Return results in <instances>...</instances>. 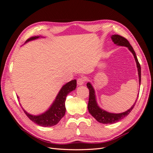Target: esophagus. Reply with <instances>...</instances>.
<instances>
[{
  "label": "esophagus",
  "mask_w": 153,
  "mask_h": 153,
  "mask_svg": "<svg viewBox=\"0 0 153 153\" xmlns=\"http://www.w3.org/2000/svg\"><path fill=\"white\" fill-rule=\"evenodd\" d=\"M85 82V78L80 77L77 79V84H78V85H82L84 84Z\"/></svg>",
  "instance_id": "34e87169"
}]
</instances>
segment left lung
Here are the masks:
<instances>
[{
	"instance_id": "1",
	"label": "left lung",
	"mask_w": 153,
	"mask_h": 153,
	"mask_svg": "<svg viewBox=\"0 0 153 153\" xmlns=\"http://www.w3.org/2000/svg\"><path fill=\"white\" fill-rule=\"evenodd\" d=\"M111 38L114 44H116V45L118 46H122V47H126L128 48V50L130 51L133 55L134 58H135V62L137 64V67L138 69V78H139V84L140 85L141 82V68L139 62L137 57L136 53L134 51L133 47L129 44V41L124 38V37L121 36L117 34H114L111 36ZM87 87L88 89H89V103H88V110H89V113L92 115V117H94L96 121H98L100 123L103 124H113L115 123L120 120H121L124 117H126L127 115L131 112V111L134 108L137 100L138 97V94L137 96V100L135 101V103H134L131 107L128 109L127 111L124 112L119 113V114H114V113H110L104 110L103 109L101 108L98 106V103L96 101V98L95 94V91L94 89L91 85L90 82H88L87 84Z\"/></svg>"
}]
</instances>
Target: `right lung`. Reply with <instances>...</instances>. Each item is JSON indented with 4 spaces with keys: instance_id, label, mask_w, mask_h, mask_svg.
I'll return each instance as SVG.
<instances>
[{
    "instance_id": "add662e5",
    "label": "right lung",
    "mask_w": 153,
    "mask_h": 153,
    "mask_svg": "<svg viewBox=\"0 0 153 153\" xmlns=\"http://www.w3.org/2000/svg\"><path fill=\"white\" fill-rule=\"evenodd\" d=\"M39 38H42V36H34L30 38L26 41V43L29 42L30 41L35 40ZM76 87V80H73L69 82L65 85H64L61 90L59 91L58 94L57 95L55 100L50 106V108L45 112L44 113L39 115H32L27 112L24 110L25 114L27 115L32 121H33L36 124L44 127H50L56 125L61 119L64 116L66 112L65 107V101L66 99L67 95L69 92L75 90ZM18 98L19 97L17 96Z\"/></svg>"
}]
</instances>
